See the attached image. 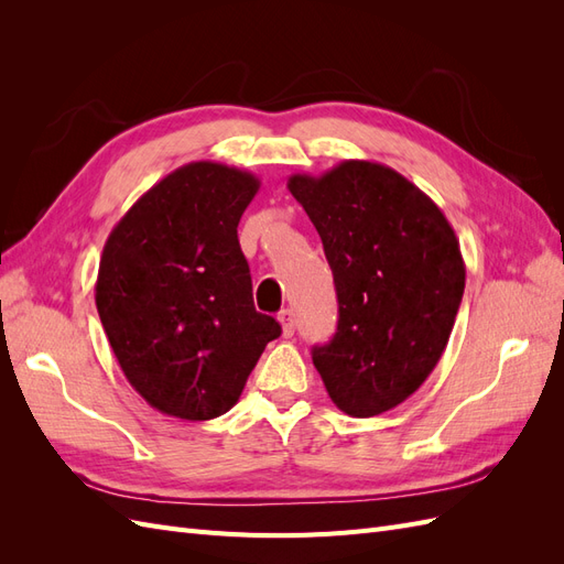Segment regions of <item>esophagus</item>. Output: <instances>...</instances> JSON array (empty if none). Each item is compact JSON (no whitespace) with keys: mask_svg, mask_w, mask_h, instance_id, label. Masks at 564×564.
I'll list each match as a JSON object with an SVG mask.
<instances>
[{"mask_svg":"<svg viewBox=\"0 0 564 564\" xmlns=\"http://www.w3.org/2000/svg\"><path fill=\"white\" fill-rule=\"evenodd\" d=\"M278 319H280V324H282V334L289 338L294 334V313L292 311H282L280 315H278Z\"/></svg>","mask_w":564,"mask_h":564,"instance_id":"obj_1","label":"esophagus"}]
</instances>
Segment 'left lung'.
Returning <instances> with one entry per match:
<instances>
[{"label":"left lung","mask_w":564,"mask_h":564,"mask_svg":"<svg viewBox=\"0 0 564 564\" xmlns=\"http://www.w3.org/2000/svg\"><path fill=\"white\" fill-rule=\"evenodd\" d=\"M286 187L319 232L338 296L336 334L313 365L340 412L379 416L414 395L447 348L466 286L454 228L379 162L344 160Z\"/></svg>","instance_id":"8db88e82"}]
</instances>
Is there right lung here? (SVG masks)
<instances>
[{
    "instance_id": "add662e5",
    "label": "right lung",
    "mask_w": 564,
    "mask_h": 564,
    "mask_svg": "<svg viewBox=\"0 0 564 564\" xmlns=\"http://www.w3.org/2000/svg\"><path fill=\"white\" fill-rule=\"evenodd\" d=\"M251 172L191 162L119 218L100 253L96 308L127 381L158 412L209 421L240 400L275 317L256 313L237 224Z\"/></svg>"
}]
</instances>
